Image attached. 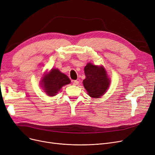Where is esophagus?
I'll return each instance as SVG.
<instances>
[{
    "instance_id": "34e87169",
    "label": "esophagus",
    "mask_w": 155,
    "mask_h": 155,
    "mask_svg": "<svg viewBox=\"0 0 155 155\" xmlns=\"http://www.w3.org/2000/svg\"><path fill=\"white\" fill-rule=\"evenodd\" d=\"M72 82H73V84L74 85H77L78 84V83H79V82L77 81H73Z\"/></svg>"
}]
</instances>
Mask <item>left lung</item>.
Segmentation results:
<instances>
[{
    "instance_id": "left-lung-1",
    "label": "left lung",
    "mask_w": 155,
    "mask_h": 155,
    "mask_svg": "<svg viewBox=\"0 0 155 155\" xmlns=\"http://www.w3.org/2000/svg\"><path fill=\"white\" fill-rule=\"evenodd\" d=\"M85 78L83 81L85 89L93 98L104 95L110 86V81L105 68L89 62L84 68Z\"/></svg>"
}]
</instances>
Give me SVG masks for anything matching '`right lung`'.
Wrapping results in <instances>:
<instances>
[{"label":"right lung","instance_id":"1","mask_svg":"<svg viewBox=\"0 0 155 155\" xmlns=\"http://www.w3.org/2000/svg\"><path fill=\"white\" fill-rule=\"evenodd\" d=\"M70 79L58 69L52 68L45 73L41 81V85L45 92L49 96H54L65 85L70 84Z\"/></svg>","mask_w":155,"mask_h":155}]
</instances>
